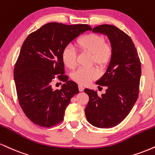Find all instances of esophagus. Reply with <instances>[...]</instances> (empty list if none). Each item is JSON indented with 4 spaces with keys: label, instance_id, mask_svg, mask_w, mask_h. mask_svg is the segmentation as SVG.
<instances>
[{
    "label": "esophagus",
    "instance_id": "obj_1",
    "mask_svg": "<svg viewBox=\"0 0 155 155\" xmlns=\"http://www.w3.org/2000/svg\"><path fill=\"white\" fill-rule=\"evenodd\" d=\"M79 91H80V92H83V91H84V87L83 86H81V85H79Z\"/></svg>",
    "mask_w": 155,
    "mask_h": 155
}]
</instances>
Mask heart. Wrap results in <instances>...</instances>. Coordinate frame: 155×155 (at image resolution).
I'll return each instance as SVG.
<instances>
[{
  "label": "heart",
  "mask_w": 155,
  "mask_h": 155,
  "mask_svg": "<svg viewBox=\"0 0 155 155\" xmlns=\"http://www.w3.org/2000/svg\"><path fill=\"white\" fill-rule=\"evenodd\" d=\"M105 38L97 34L86 35L78 39L76 46L82 52L92 55V62L100 67H105L110 61L113 49L110 44L106 43ZM62 61L65 66L70 69L76 68V53L71 45L63 50ZM99 76L96 68H79L73 74L72 78L80 85H87Z\"/></svg>",
  "instance_id": "obj_1"
}]
</instances>
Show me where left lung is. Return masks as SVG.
I'll return each instance as SVG.
<instances>
[{"mask_svg": "<svg viewBox=\"0 0 155 155\" xmlns=\"http://www.w3.org/2000/svg\"><path fill=\"white\" fill-rule=\"evenodd\" d=\"M92 32L107 37L113 55L106 72L96 81L107 87L105 94L99 97L97 91L84 89L89 98L85 115L92 126L109 128L122 122L137 102L141 63L131 38L118 27L102 24L94 27Z\"/></svg>", "mask_w": 155, "mask_h": 155, "instance_id": "1", "label": "left lung"}]
</instances>
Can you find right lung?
Wrapping results in <instances>:
<instances>
[{"mask_svg": "<svg viewBox=\"0 0 155 155\" xmlns=\"http://www.w3.org/2000/svg\"><path fill=\"white\" fill-rule=\"evenodd\" d=\"M91 29L87 24L52 22L26 38L14 76L20 106L34 124L49 128L63 120L71 99L79 91L77 84L63 75V50L76 37ZM58 74L65 82L60 91L51 87L54 76Z\"/></svg>", "mask_w": 155, "mask_h": 155, "instance_id": "right-lung-1", "label": "right lung"}]
</instances>
